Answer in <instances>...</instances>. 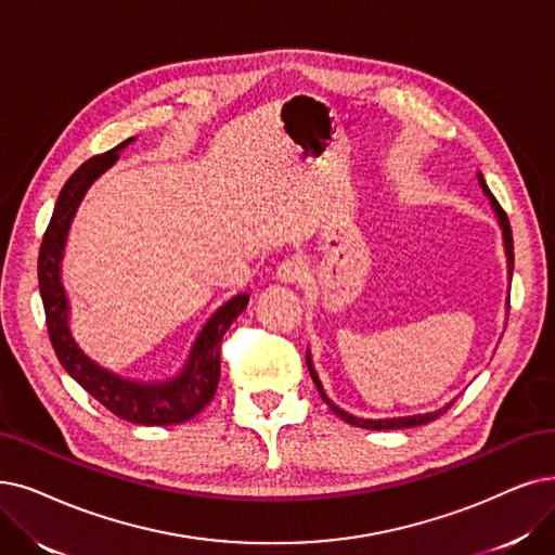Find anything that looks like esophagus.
I'll list each match as a JSON object with an SVG mask.
<instances>
[{
  "mask_svg": "<svg viewBox=\"0 0 555 555\" xmlns=\"http://www.w3.org/2000/svg\"><path fill=\"white\" fill-rule=\"evenodd\" d=\"M302 278H305V263L296 257L284 259L275 271V280L280 284H300Z\"/></svg>",
  "mask_w": 555,
  "mask_h": 555,
  "instance_id": "34e87169",
  "label": "esophagus"
}]
</instances>
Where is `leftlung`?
<instances>
[{"label": "left lung", "mask_w": 555, "mask_h": 555, "mask_svg": "<svg viewBox=\"0 0 555 555\" xmlns=\"http://www.w3.org/2000/svg\"><path fill=\"white\" fill-rule=\"evenodd\" d=\"M478 175V184H480V189H482V193H485V197L487 201H490V205H492V209H494V214H496V220H499V228H501V234H503V250H505V261H507V280H513V269H515V253H513V230H509V223H507V216H505V211L501 209V205L496 203V197L492 195V191L487 189V184H485V177H482V172H476ZM509 298V296H507ZM509 302V300H507ZM507 309V307H505ZM307 369H309V375H312V380H314V385H317V389H319V393H321V398L323 401L327 403V408L335 412L341 421H346V424H350V426H358V428H366V430H398V428H414V426H424V424H430V421H435L437 416H441L444 414L451 405H453V401L451 403H447L444 408H439V410H435V412H426V414H412V416H391V418H362V416H354V414H350V412H346V410H341L337 403H332V398L325 393V389H323V383H321V378H319V373H317V369H314V362H312V350L307 348Z\"/></svg>", "instance_id": "left-lung-1"}]
</instances>
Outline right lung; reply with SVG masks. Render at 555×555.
Instances as JSON below:
<instances>
[{
	"mask_svg": "<svg viewBox=\"0 0 555 555\" xmlns=\"http://www.w3.org/2000/svg\"><path fill=\"white\" fill-rule=\"evenodd\" d=\"M134 141L137 139H127L118 147L88 159L61 189L38 255V286L54 352L70 378L77 380L98 403L129 421V424L172 426L184 424V421L193 418L209 405L220 378V339L225 337L228 327L248 307L250 296L238 294L225 305H220L197 332L180 371L164 380L145 383L122 378V375L104 369L81 350L70 330V300L61 278L65 241H68L73 218L86 191L91 189L100 175L118 162L120 150Z\"/></svg>",
	"mask_w": 555,
	"mask_h": 555,
	"instance_id": "add662e5",
	"label": "right lung"
}]
</instances>
